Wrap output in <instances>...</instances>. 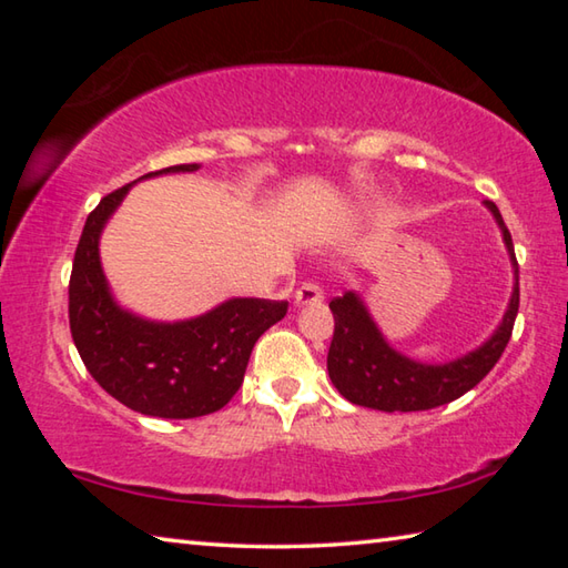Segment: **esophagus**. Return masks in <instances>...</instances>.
<instances>
[{
  "label": "esophagus",
  "mask_w": 568,
  "mask_h": 568,
  "mask_svg": "<svg viewBox=\"0 0 568 568\" xmlns=\"http://www.w3.org/2000/svg\"><path fill=\"white\" fill-rule=\"evenodd\" d=\"M323 303V291L318 283H303L301 287L295 291V305L303 307V305H321Z\"/></svg>",
  "instance_id": "esophagus-1"
}]
</instances>
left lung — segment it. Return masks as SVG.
<instances>
[{
	"label": "left lung",
	"mask_w": 568,
	"mask_h": 568,
	"mask_svg": "<svg viewBox=\"0 0 568 568\" xmlns=\"http://www.w3.org/2000/svg\"><path fill=\"white\" fill-rule=\"evenodd\" d=\"M501 230L506 253L514 267V291L496 331L460 358L446 363H423L393 348L373 321L363 297L348 291L331 301L335 331L328 351V376L345 400L373 410H428L468 393L501 358L518 313V265L511 233L494 203H484Z\"/></svg>",
	"instance_id": "1"
}]
</instances>
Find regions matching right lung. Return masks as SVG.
<instances>
[{
    "label": "right lung",
    "instance_id": "obj_1",
    "mask_svg": "<svg viewBox=\"0 0 568 568\" xmlns=\"http://www.w3.org/2000/svg\"><path fill=\"white\" fill-rule=\"evenodd\" d=\"M197 170V162H190L140 180ZM134 182L102 197L84 223L70 277L72 341L90 376L128 408L155 418L207 416L235 396L255 341L285 318L287 303L230 297L203 315L172 323L122 307L102 271L100 237Z\"/></svg>",
    "mask_w": 568,
    "mask_h": 568
}]
</instances>
